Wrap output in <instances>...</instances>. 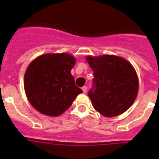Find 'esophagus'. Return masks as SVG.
Masks as SVG:
<instances>
[{
    "label": "esophagus",
    "mask_w": 159,
    "mask_h": 159,
    "mask_svg": "<svg viewBox=\"0 0 159 159\" xmlns=\"http://www.w3.org/2000/svg\"><path fill=\"white\" fill-rule=\"evenodd\" d=\"M82 90H83V92H84V93H86L87 91H88V88H87L86 86H84L82 88Z\"/></svg>",
    "instance_id": "esophagus-1"
}]
</instances>
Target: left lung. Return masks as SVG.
Masks as SVG:
<instances>
[{
    "mask_svg": "<svg viewBox=\"0 0 159 159\" xmlns=\"http://www.w3.org/2000/svg\"><path fill=\"white\" fill-rule=\"evenodd\" d=\"M86 60L95 77L88 92L93 107L106 117L128 110L139 92V79L131 64L114 55L88 56Z\"/></svg>",
    "mask_w": 159,
    "mask_h": 159,
    "instance_id": "left-lung-1",
    "label": "left lung"
}]
</instances>
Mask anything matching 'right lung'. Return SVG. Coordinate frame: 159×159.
<instances>
[{
  "mask_svg": "<svg viewBox=\"0 0 159 159\" xmlns=\"http://www.w3.org/2000/svg\"><path fill=\"white\" fill-rule=\"evenodd\" d=\"M75 61L67 53H48L30 63L25 71L24 87L28 100L36 111L57 117L82 93L71 74Z\"/></svg>",
  "mask_w": 159,
  "mask_h": 159,
  "instance_id": "1",
  "label": "right lung"
}]
</instances>
